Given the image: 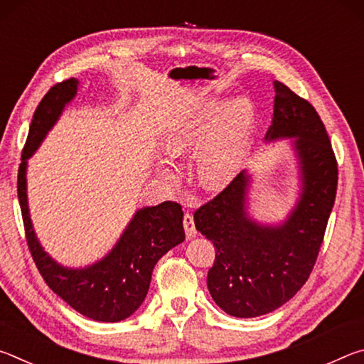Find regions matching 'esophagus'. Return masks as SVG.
I'll return each mask as SVG.
<instances>
[{
	"instance_id": "esophagus-1",
	"label": "esophagus",
	"mask_w": 364,
	"mask_h": 364,
	"mask_svg": "<svg viewBox=\"0 0 364 364\" xmlns=\"http://www.w3.org/2000/svg\"><path fill=\"white\" fill-rule=\"evenodd\" d=\"M183 226H184V231H186V236L191 239L194 237L197 234V230H196V225H194V218L193 215L189 213H184L183 217Z\"/></svg>"
}]
</instances>
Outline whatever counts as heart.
<instances>
[{"label": "heart", "mask_w": 364, "mask_h": 364, "mask_svg": "<svg viewBox=\"0 0 364 364\" xmlns=\"http://www.w3.org/2000/svg\"><path fill=\"white\" fill-rule=\"evenodd\" d=\"M255 109L249 97L226 106L207 101L181 117L165 134V149L173 156L199 151L197 175L205 188H221L237 173L249 149Z\"/></svg>", "instance_id": "b5f03b06"}]
</instances>
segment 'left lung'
Wrapping results in <instances>:
<instances>
[{
    "mask_svg": "<svg viewBox=\"0 0 364 364\" xmlns=\"http://www.w3.org/2000/svg\"><path fill=\"white\" fill-rule=\"evenodd\" d=\"M274 93L264 139L295 138L301 191L291 215L278 226L252 220L245 170L194 212L196 230L217 249L207 287L215 304L236 318L267 315L300 291L315 267L336 200L337 160L324 123L284 83L274 82Z\"/></svg>",
    "mask_w": 364,
    "mask_h": 364,
    "instance_id": "left-lung-1",
    "label": "left lung"
}]
</instances>
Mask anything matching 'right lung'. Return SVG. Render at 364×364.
<instances>
[{
	"label": "right lung",
	"mask_w": 364,
	"mask_h": 364,
	"mask_svg": "<svg viewBox=\"0 0 364 364\" xmlns=\"http://www.w3.org/2000/svg\"><path fill=\"white\" fill-rule=\"evenodd\" d=\"M78 80L54 85L36 107L22 151L17 196L26 228L27 245L46 284L83 316L117 323L132 316L149 291L152 269L170 249L184 241L183 210L176 202H162L134 213L130 225L102 258L86 268H65L49 257L35 236L27 202V159L33 156L65 104L77 95Z\"/></svg>",
	"instance_id": "add662e5"
}]
</instances>
